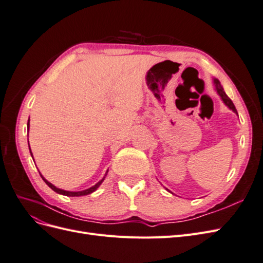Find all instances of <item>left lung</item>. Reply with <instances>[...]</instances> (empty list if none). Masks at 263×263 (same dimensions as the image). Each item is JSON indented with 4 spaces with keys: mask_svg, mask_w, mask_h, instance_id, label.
I'll return each instance as SVG.
<instances>
[{
    "mask_svg": "<svg viewBox=\"0 0 263 263\" xmlns=\"http://www.w3.org/2000/svg\"><path fill=\"white\" fill-rule=\"evenodd\" d=\"M214 84H215V89H216V91H217L219 97L221 98L222 102H224L225 104H226L230 109L233 110V112H235V113L238 115L237 109H236V107H235V105H234V103L232 102V100H230V99L227 97L225 91H224V89H222V86L220 85V82L217 80V79H214ZM166 190H168V189H166ZM168 191H169V190H168ZM169 192H170V191H169Z\"/></svg>",
    "mask_w": 263,
    "mask_h": 263,
    "instance_id": "8db88e82",
    "label": "left lung"
}]
</instances>
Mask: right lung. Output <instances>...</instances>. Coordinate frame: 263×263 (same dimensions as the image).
Wrapping results in <instances>:
<instances>
[{"label":"right lung","mask_w":263,"mask_h":263,"mask_svg":"<svg viewBox=\"0 0 263 263\" xmlns=\"http://www.w3.org/2000/svg\"><path fill=\"white\" fill-rule=\"evenodd\" d=\"M27 127H28V129H29V119H28V122H27ZM28 146H29V142H28ZM30 149V148H29ZM30 155L33 156V154H31V151H30ZM107 173V172H106ZM106 176V174H105ZM41 177L43 178V180L45 181V183L47 185H48L51 190H53L54 192H57V193H59V194H62V195H66V196H82V195H87V194H91L92 192H94L95 190H97L101 184H102V182L104 181V179H105V177L103 178L101 181H99L97 184L95 185H93L92 187H90V189H86V190H84V191H79V192H70V191H65V190H61V189H58V187H55L53 184H51L50 182H48L47 181L42 174H41Z\"/></svg>","instance_id":"1"}]
</instances>
